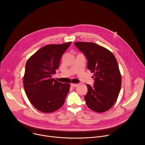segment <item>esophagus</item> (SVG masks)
<instances>
[{"instance_id":"obj_1","label":"esophagus","mask_w":145,"mask_h":145,"mask_svg":"<svg viewBox=\"0 0 145 145\" xmlns=\"http://www.w3.org/2000/svg\"><path fill=\"white\" fill-rule=\"evenodd\" d=\"M71 85V86H72V87H73V88H76V86H78V84H74V83H72Z\"/></svg>"}]
</instances>
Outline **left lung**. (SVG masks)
I'll return each mask as SVG.
<instances>
[{
	"instance_id": "1",
	"label": "left lung",
	"mask_w": 145,
	"mask_h": 145,
	"mask_svg": "<svg viewBox=\"0 0 145 145\" xmlns=\"http://www.w3.org/2000/svg\"><path fill=\"white\" fill-rule=\"evenodd\" d=\"M74 44L88 59V69L94 73V85L86 84L88 91L84 96L86 103L94 111H107L116 101L121 87L117 59L111 52L95 43L76 42Z\"/></svg>"
}]
</instances>
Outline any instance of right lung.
Instances as JSON below:
<instances>
[{
	"label": "right lung",
	"instance_id": "obj_1",
	"mask_svg": "<svg viewBox=\"0 0 145 145\" xmlns=\"http://www.w3.org/2000/svg\"><path fill=\"white\" fill-rule=\"evenodd\" d=\"M71 43L45 45L26 63L24 88L28 100L38 110L52 112L64 104L70 84L57 82L52 76L59 67L63 54Z\"/></svg>",
	"mask_w": 145,
	"mask_h": 145
}]
</instances>
